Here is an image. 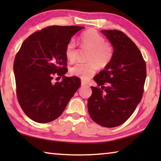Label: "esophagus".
Instances as JSON below:
<instances>
[{"instance_id":"obj_1","label":"esophagus","mask_w":161,"mask_h":161,"mask_svg":"<svg viewBox=\"0 0 161 161\" xmlns=\"http://www.w3.org/2000/svg\"><path fill=\"white\" fill-rule=\"evenodd\" d=\"M87 85H88V84H87L86 82H84V81H81V86H87Z\"/></svg>"}]
</instances>
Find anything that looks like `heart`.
<instances>
[{
	"instance_id": "heart-1",
	"label": "heart",
	"mask_w": 161,
	"mask_h": 161,
	"mask_svg": "<svg viewBox=\"0 0 161 161\" xmlns=\"http://www.w3.org/2000/svg\"><path fill=\"white\" fill-rule=\"evenodd\" d=\"M80 41L82 47L90 49L88 60L83 63L79 62L71 67L70 75L87 80L93 75L98 68L105 67L110 63L114 56V47L109 42L105 41L104 37L94 29L88 30L81 34ZM65 54L69 61L75 60L77 57L75 40H71L65 49Z\"/></svg>"
}]
</instances>
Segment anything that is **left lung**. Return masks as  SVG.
<instances>
[{
  "mask_svg": "<svg viewBox=\"0 0 161 161\" xmlns=\"http://www.w3.org/2000/svg\"><path fill=\"white\" fill-rule=\"evenodd\" d=\"M114 47V56L105 69L94 77L88 110L100 126L113 128L126 122L142 99L146 65L131 39L118 30L102 31Z\"/></svg>",
  "mask_w": 161,
  "mask_h": 161,
  "instance_id": "1",
  "label": "left lung"
}]
</instances>
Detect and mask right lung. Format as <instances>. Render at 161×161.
<instances>
[{
	"label": "right lung",
	"mask_w": 161,
	"mask_h": 161,
	"mask_svg": "<svg viewBox=\"0 0 161 161\" xmlns=\"http://www.w3.org/2000/svg\"><path fill=\"white\" fill-rule=\"evenodd\" d=\"M80 26L52 25L25 39L13 64L16 94L22 109L30 119L45 124L58 119L79 87L77 77H64L67 72L65 49ZM64 77L53 84L54 76ZM58 78V77H57Z\"/></svg>",
	"instance_id": "1"
}]
</instances>
